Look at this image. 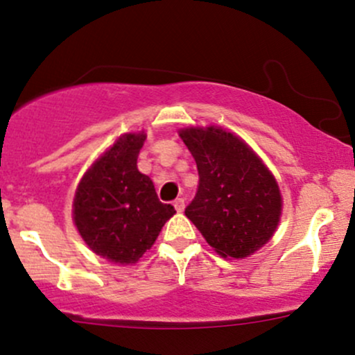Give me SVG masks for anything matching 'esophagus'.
<instances>
[{
	"label": "esophagus",
	"mask_w": 355,
	"mask_h": 355,
	"mask_svg": "<svg viewBox=\"0 0 355 355\" xmlns=\"http://www.w3.org/2000/svg\"><path fill=\"white\" fill-rule=\"evenodd\" d=\"M173 205H175V209H177V212H182V210L185 209V200L184 198H177V200L173 202Z\"/></svg>",
	"instance_id": "34e87169"
}]
</instances>
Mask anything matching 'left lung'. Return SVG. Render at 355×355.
Instances as JSON below:
<instances>
[{
    "label": "left lung",
    "instance_id": "obj_1",
    "mask_svg": "<svg viewBox=\"0 0 355 355\" xmlns=\"http://www.w3.org/2000/svg\"><path fill=\"white\" fill-rule=\"evenodd\" d=\"M196 158L198 189L185 216L224 258H248L266 244L282 216L271 171L237 136L220 128L180 133Z\"/></svg>",
    "mask_w": 355,
    "mask_h": 355
}]
</instances>
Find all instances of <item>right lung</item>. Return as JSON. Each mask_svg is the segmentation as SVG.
Here are the masks:
<instances>
[{"label":"right lung","mask_w":355,"mask_h":355,"mask_svg":"<svg viewBox=\"0 0 355 355\" xmlns=\"http://www.w3.org/2000/svg\"><path fill=\"white\" fill-rule=\"evenodd\" d=\"M145 138L121 136L84 175L73 198V220L83 239L112 263L138 261L175 214L136 166Z\"/></svg>","instance_id":"add662e5"}]
</instances>
